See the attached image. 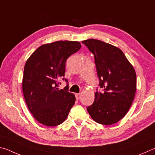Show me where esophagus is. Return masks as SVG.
Here are the masks:
<instances>
[{
    "mask_svg": "<svg viewBox=\"0 0 155 155\" xmlns=\"http://www.w3.org/2000/svg\"><path fill=\"white\" fill-rule=\"evenodd\" d=\"M75 96H76V98H77V100H79L80 96H81V94H76Z\"/></svg>",
    "mask_w": 155,
    "mask_h": 155,
    "instance_id": "obj_1",
    "label": "esophagus"
}]
</instances>
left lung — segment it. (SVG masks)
Masks as SVG:
<instances>
[{"instance_id": "8db88e82", "label": "left lung", "mask_w": 155, "mask_h": 155, "mask_svg": "<svg viewBox=\"0 0 155 155\" xmlns=\"http://www.w3.org/2000/svg\"><path fill=\"white\" fill-rule=\"evenodd\" d=\"M82 43L94 54L99 85L103 89V92L95 93L87 111L97 123L115 124L127 114L134 100L137 87L134 68L117 47L94 39Z\"/></svg>"}]
</instances>
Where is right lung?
<instances>
[{
	"mask_svg": "<svg viewBox=\"0 0 155 155\" xmlns=\"http://www.w3.org/2000/svg\"><path fill=\"white\" fill-rule=\"evenodd\" d=\"M81 47L78 41L67 40L43 44L26 62L23 94L28 110L41 124L47 127L61 124L74 104V94L68 91V85L59 90V80L65 75L67 59Z\"/></svg>",
	"mask_w": 155,
	"mask_h": 155,
	"instance_id": "right-lung-1",
	"label": "right lung"
}]
</instances>
